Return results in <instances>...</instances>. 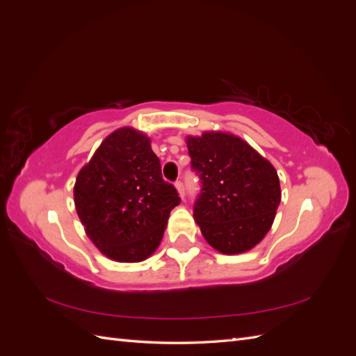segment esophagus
I'll return each instance as SVG.
<instances>
[{"mask_svg":"<svg viewBox=\"0 0 356 356\" xmlns=\"http://www.w3.org/2000/svg\"><path fill=\"white\" fill-rule=\"evenodd\" d=\"M175 187H177V190H178V195H179V197H182L184 199V196H186V190H184V184H182L181 181H177L175 182Z\"/></svg>","mask_w":356,"mask_h":356,"instance_id":"1","label":"esophagus"}]
</instances>
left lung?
Instances as JSON below:
<instances>
[{
	"label": "left lung",
	"instance_id": "8db88e82",
	"mask_svg": "<svg viewBox=\"0 0 356 356\" xmlns=\"http://www.w3.org/2000/svg\"><path fill=\"white\" fill-rule=\"evenodd\" d=\"M187 148L202 184L193 215L203 238L221 254L250 251L270 230L281 203L276 169L232 134L187 136Z\"/></svg>",
	"mask_w": 356,
	"mask_h": 356
}]
</instances>
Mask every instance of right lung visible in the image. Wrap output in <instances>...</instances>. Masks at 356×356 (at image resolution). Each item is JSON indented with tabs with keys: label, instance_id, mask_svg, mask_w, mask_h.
<instances>
[{
	"label": "right lung",
	"instance_id": "obj_1",
	"mask_svg": "<svg viewBox=\"0 0 356 356\" xmlns=\"http://www.w3.org/2000/svg\"><path fill=\"white\" fill-rule=\"evenodd\" d=\"M179 202L177 188L161 178L149 138L132 127L106 136L74 186L86 234L120 263L144 261L157 250Z\"/></svg>",
	"mask_w": 356,
	"mask_h": 356
}]
</instances>
